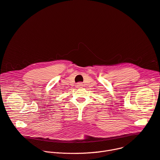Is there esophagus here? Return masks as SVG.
I'll return each instance as SVG.
<instances>
[{"label":"esophagus","mask_w":160,"mask_h":160,"mask_svg":"<svg viewBox=\"0 0 160 160\" xmlns=\"http://www.w3.org/2000/svg\"><path fill=\"white\" fill-rule=\"evenodd\" d=\"M76 87H77L78 88H82V84L81 82H79V83H78V84H76Z\"/></svg>","instance_id":"34e87169"}]
</instances>
